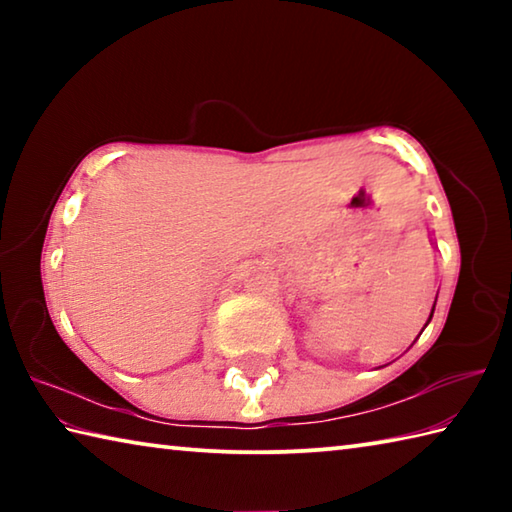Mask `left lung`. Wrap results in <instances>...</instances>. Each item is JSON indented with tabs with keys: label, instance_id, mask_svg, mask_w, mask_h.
Returning <instances> with one entry per match:
<instances>
[{
	"label": "left lung",
	"instance_id": "obj_1",
	"mask_svg": "<svg viewBox=\"0 0 512 512\" xmlns=\"http://www.w3.org/2000/svg\"><path fill=\"white\" fill-rule=\"evenodd\" d=\"M436 300H438V293H436ZM436 300H433V305H431V311H429V318H427V323H424V327H427L429 325V320H431V316H433V309H436ZM422 327V329H424ZM422 334V332H420Z\"/></svg>",
	"mask_w": 512,
	"mask_h": 512
}]
</instances>
